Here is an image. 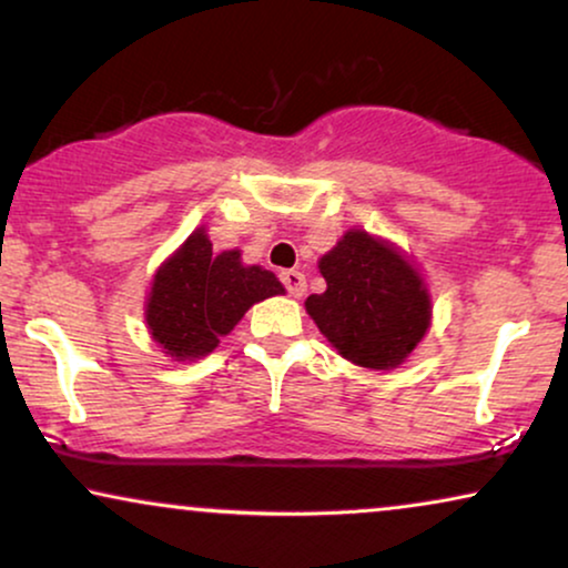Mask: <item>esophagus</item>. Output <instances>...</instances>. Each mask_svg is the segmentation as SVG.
Returning <instances> with one entry per match:
<instances>
[{
	"instance_id": "34e87169",
	"label": "esophagus",
	"mask_w": 568,
	"mask_h": 568,
	"mask_svg": "<svg viewBox=\"0 0 568 568\" xmlns=\"http://www.w3.org/2000/svg\"><path fill=\"white\" fill-rule=\"evenodd\" d=\"M280 280H283L285 291H288L293 298H301V296H304V293H306V277H304V272H298V270H285L283 275H280Z\"/></svg>"
}]
</instances>
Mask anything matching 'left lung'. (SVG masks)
Returning <instances> with one entry per match:
<instances>
[{"label":"left lung","instance_id":"left-lung-1","mask_svg":"<svg viewBox=\"0 0 568 568\" xmlns=\"http://www.w3.org/2000/svg\"><path fill=\"white\" fill-rule=\"evenodd\" d=\"M325 293L306 298L308 317L337 354L367 369H393L429 327V293L390 243L348 231L320 260Z\"/></svg>","mask_w":568,"mask_h":568}]
</instances>
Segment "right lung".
<instances>
[{"label":"right lung","mask_w":568,"mask_h":568,"mask_svg":"<svg viewBox=\"0 0 568 568\" xmlns=\"http://www.w3.org/2000/svg\"><path fill=\"white\" fill-rule=\"evenodd\" d=\"M285 293L270 270L241 262V251L212 254L204 227L156 270L146 298L149 333L175 362L212 354L251 306Z\"/></svg>","instance_id":"right-lung-1"}]
</instances>
